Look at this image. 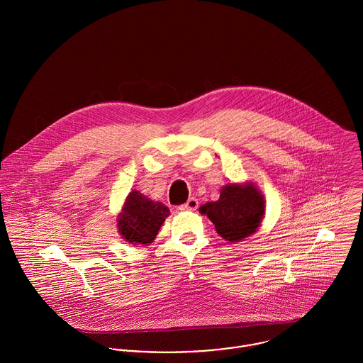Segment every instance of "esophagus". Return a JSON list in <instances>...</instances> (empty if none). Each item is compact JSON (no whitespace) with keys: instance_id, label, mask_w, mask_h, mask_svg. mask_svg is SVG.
I'll return each instance as SVG.
<instances>
[{"instance_id":"esophagus-1","label":"esophagus","mask_w":363,"mask_h":363,"mask_svg":"<svg viewBox=\"0 0 363 363\" xmlns=\"http://www.w3.org/2000/svg\"><path fill=\"white\" fill-rule=\"evenodd\" d=\"M197 207H199V201H197V199H195V197H191L185 204L179 206V207H178V210H181V211H195V210H197Z\"/></svg>"}]
</instances>
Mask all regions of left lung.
<instances>
[{"instance_id": "8db88e82", "label": "left lung", "mask_w": 363, "mask_h": 363, "mask_svg": "<svg viewBox=\"0 0 363 363\" xmlns=\"http://www.w3.org/2000/svg\"><path fill=\"white\" fill-rule=\"evenodd\" d=\"M199 213L208 217L223 239L240 242L261 226L265 217V200L254 182H232L223 185L217 201H207Z\"/></svg>"}]
</instances>
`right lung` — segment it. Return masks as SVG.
Returning a JSON list of instances; mask_svg holds the SVG:
<instances>
[{
	"mask_svg": "<svg viewBox=\"0 0 363 363\" xmlns=\"http://www.w3.org/2000/svg\"><path fill=\"white\" fill-rule=\"evenodd\" d=\"M169 216L167 206L153 201L140 191H131L116 217L118 235L135 247L149 246Z\"/></svg>",
	"mask_w": 363,
	"mask_h": 363,
	"instance_id": "obj_1",
	"label": "right lung"
}]
</instances>
